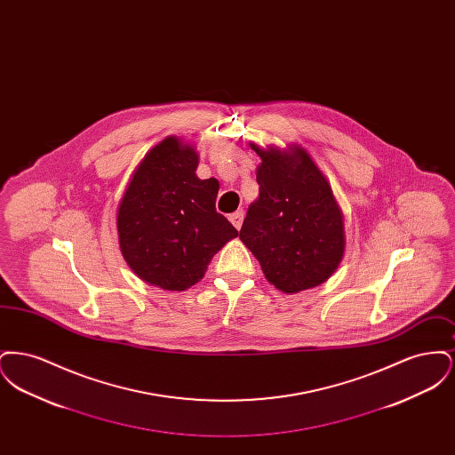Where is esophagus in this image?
I'll use <instances>...</instances> for the list:
<instances>
[{
  "label": "esophagus",
  "instance_id": "34e87169",
  "mask_svg": "<svg viewBox=\"0 0 455 455\" xmlns=\"http://www.w3.org/2000/svg\"><path fill=\"white\" fill-rule=\"evenodd\" d=\"M230 221H232V225L238 230V228L242 227V221H243V212L238 210L235 213H232V215H230Z\"/></svg>",
  "mask_w": 455,
  "mask_h": 455
}]
</instances>
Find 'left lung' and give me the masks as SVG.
<instances>
[{"mask_svg": "<svg viewBox=\"0 0 455 455\" xmlns=\"http://www.w3.org/2000/svg\"><path fill=\"white\" fill-rule=\"evenodd\" d=\"M259 197L247 210L240 240L267 282L284 293L324 283L345 252L343 213L308 153L259 150Z\"/></svg>", "mask_w": 455, "mask_h": 455, "instance_id": "obj_1", "label": "left lung"}]
</instances>
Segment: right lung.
Wrapping results in <instances>:
<instances>
[{"label":"right lung","instance_id":"right-lung-1","mask_svg":"<svg viewBox=\"0 0 455 455\" xmlns=\"http://www.w3.org/2000/svg\"><path fill=\"white\" fill-rule=\"evenodd\" d=\"M197 155L165 138L131 179L117 212L121 252L131 269L164 290L182 291L204 276L237 228L218 213L217 179L196 175Z\"/></svg>","mask_w":455,"mask_h":455}]
</instances>
